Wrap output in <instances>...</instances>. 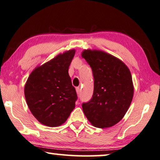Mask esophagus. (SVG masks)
Here are the masks:
<instances>
[{
    "label": "esophagus",
    "mask_w": 160,
    "mask_h": 160,
    "mask_svg": "<svg viewBox=\"0 0 160 160\" xmlns=\"http://www.w3.org/2000/svg\"><path fill=\"white\" fill-rule=\"evenodd\" d=\"M76 91H77V93L78 95V94H80V92H81V88L80 87H77L76 88Z\"/></svg>",
    "instance_id": "34e87169"
}]
</instances>
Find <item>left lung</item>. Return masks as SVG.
Instances as JSON below:
<instances>
[{"mask_svg":"<svg viewBox=\"0 0 160 160\" xmlns=\"http://www.w3.org/2000/svg\"><path fill=\"white\" fill-rule=\"evenodd\" d=\"M82 56L92 69V98L82 103L86 117L93 126L109 128L118 123L131 103L134 87L128 67L116 57L100 50L86 49Z\"/></svg>","mask_w":160,"mask_h":160,"instance_id":"1","label":"left lung"}]
</instances>
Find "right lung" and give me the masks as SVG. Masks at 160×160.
<instances>
[{"label":"right lung","mask_w":160,"mask_h":160,"mask_svg":"<svg viewBox=\"0 0 160 160\" xmlns=\"http://www.w3.org/2000/svg\"><path fill=\"white\" fill-rule=\"evenodd\" d=\"M74 54V49H71L36 67L25 83L29 108L46 126L62 125L75 108L77 95L68 72Z\"/></svg>","instance_id":"add662e5"}]
</instances>
